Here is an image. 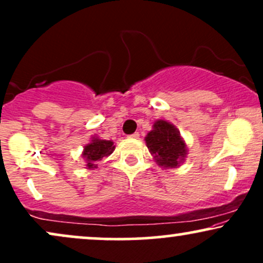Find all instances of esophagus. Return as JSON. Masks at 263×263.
Masks as SVG:
<instances>
[{"mask_svg":"<svg viewBox=\"0 0 263 263\" xmlns=\"http://www.w3.org/2000/svg\"><path fill=\"white\" fill-rule=\"evenodd\" d=\"M129 137H131V138H135V140H136V138L140 137V134H138V132H135V134L129 135Z\"/></svg>","mask_w":263,"mask_h":263,"instance_id":"1","label":"esophagus"}]
</instances>
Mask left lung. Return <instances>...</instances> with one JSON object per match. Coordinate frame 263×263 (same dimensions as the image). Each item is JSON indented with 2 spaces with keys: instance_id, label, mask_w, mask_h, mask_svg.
<instances>
[{
  "instance_id": "obj_1",
  "label": "left lung",
  "mask_w": 263,
  "mask_h": 263,
  "mask_svg": "<svg viewBox=\"0 0 263 263\" xmlns=\"http://www.w3.org/2000/svg\"><path fill=\"white\" fill-rule=\"evenodd\" d=\"M144 141L155 161L164 168L179 167L188 152L176 126L164 120L153 123V129L147 134Z\"/></svg>"
}]
</instances>
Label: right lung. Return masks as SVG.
<instances>
[{"label":"right lung","mask_w":263,"mask_h":263,"mask_svg":"<svg viewBox=\"0 0 263 263\" xmlns=\"http://www.w3.org/2000/svg\"><path fill=\"white\" fill-rule=\"evenodd\" d=\"M115 151L112 141L100 140L98 137L91 138V142L84 146L83 158L86 162L87 170L98 168V162L101 161L104 157H108Z\"/></svg>","instance_id":"1"}]
</instances>
